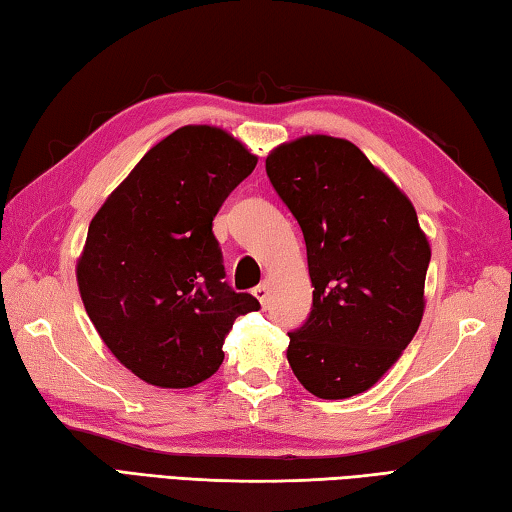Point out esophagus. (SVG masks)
<instances>
[{
    "label": "esophagus",
    "instance_id": "esophagus-1",
    "mask_svg": "<svg viewBox=\"0 0 512 512\" xmlns=\"http://www.w3.org/2000/svg\"><path fill=\"white\" fill-rule=\"evenodd\" d=\"M254 296L260 301V305L267 307V301H269V283H260L254 287Z\"/></svg>",
    "mask_w": 512,
    "mask_h": 512
}]
</instances>
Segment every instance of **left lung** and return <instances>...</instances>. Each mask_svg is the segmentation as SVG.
<instances>
[{
	"instance_id": "left-lung-1",
	"label": "left lung",
	"mask_w": 512,
	"mask_h": 512,
	"mask_svg": "<svg viewBox=\"0 0 512 512\" xmlns=\"http://www.w3.org/2000/svg\"><path fill=\"white\" fill-rule=\"evenodd\" d=\"M265 169L301 225L314 287L287 361L314 397H354L419 330L428 238L406 194L352 142L298 138L269 153Z\"/></svg>"
}]
</instances>
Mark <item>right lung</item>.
I'll list each match as a JSON object with an SVG mask.
<instances>
[{"label": "right lung", "mask_w": 512, "mask_h": 512, "mask_svg": "<svg viewBox=\"0 0 512 512\" xmlns=\"http://www.w3.org/2000/svg\"><path fill=\"white\" fill-rule=\"evenodd\" d=\"M256 162L227 131L189 124L144 153L93 216L77 285L106 347L142 381L209 379L236 318L260 310L227 285L211 231Z\"/></svg>", "instance_id": "right-lung-1"}]
</instances>
